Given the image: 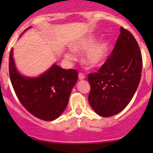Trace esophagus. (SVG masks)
<instances>
[{"mask_svg":"<svg viewBox=\"0 0 153 153\" xmlns=\"http://www.w3.org/2000/svg\"><path fill=\"white\" fill-rule=\"evenodd\" d=\"M85 77H86V76H85L84 74H83V73H79V79H84Z\"/></svg>","mask_w":153,"mask_h":153,"instance_id":"obj_1","label":"esophagus"}]
</instances>
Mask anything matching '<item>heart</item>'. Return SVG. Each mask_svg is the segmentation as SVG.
<instances>
[{"label": "heart", "instance_id": "obj_1", "mask_svg": "<svg viewBox=\"0 0 153 153\" xmlns=\"http://www.w3.org/2000/svg\"><path fill=\"white\" fill-rule=\"evenodd\" d=\"M96 41H97L96 36L90 35L81 39L73 47L74 51L77 52H83L89 50L85 55L84 60L91 67H97L99 65L102 64L104 60H106L107 55V42L106 40H102L94 45ZM66 57L69 60H74L75 56L74 54L69 53L66 54Z\"/></svg>", "mask_w": 153, "mask_h": 153}]
</instances>
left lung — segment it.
<instances>
[{
    "label": "left lung",
    "mask_w": 153,
    "mask_h": 153,
    "mask_svg": "<svg viewBox=\"0 0 153 153\" xmlns=\"http://www.w3.org/2000/svg\"><path fill=\"white\" fill-rule=\"evenodd\" d=\"M143 58L137 41L128 30L120 27L115 47L99 69L88 74L89 102L103 117L121 112L134 96L141 79Z\"/></svg>",
    "instance_id": "obj_1"
}]
</instances>
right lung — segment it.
I'll list each match as a JSON object with an SVG mask.
<instances>
[{
    "mask_svg": "<svg viewBox=\"0 0 153 153\" xmlns=\"http://www.w3.org/2000/svg\"><path fill=\"white\" fill-rule=\"evenodd\" d=\"M9 74L21 103L33 116L45 121L58 118L64 111L78 78L76 70H66L56 64L38 77H24L16 69L12 49L9 56Z\"/></svg>",
    "mask_w": 153,
    "mask_h": 153,
    "instance_id": "right-lung-1",
    "label": "right lung"
}]
</instances>
